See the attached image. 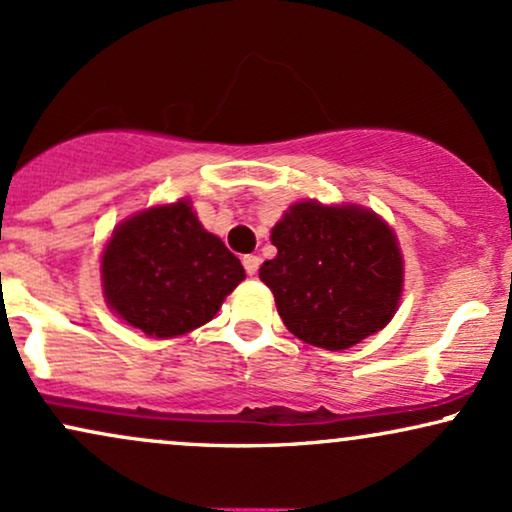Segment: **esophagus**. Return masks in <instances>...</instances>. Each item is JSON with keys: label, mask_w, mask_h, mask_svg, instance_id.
Returning <instances> with one entry per match:
<instances>
[{"label": "esophagus", "mask_w": 512, "mask_h": 512, "mask_svg": "<svg viewBox=\"0 0 512 512\" xmlns=\"http://www.w3.org/2000/svg\"><path fill=\"white\" fill-rule=\"evenodd\" d=\"M244 270L249 275H256L258 273V266H261V258L258 256H254V254H249V256H244Z\"/></svg>", "instance_id": "34e87169"}]
</instances>
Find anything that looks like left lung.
I'll list each match as a JSON object with an SVG mask.
<instances>
[{"mask_svg": "<svg viewBox=\"0 0 512 512\" xmlns=\"http://www.w3.org/2000/svg\"><path fill=\"white\" fill-rule=\"evenodd\" d=\"M277 256L258 277L301 342L344 351L380 332L403 292L394 230L363 206L299 201L270 232Z\"/></svg>", "mask_w": 512, "mask_h": 512, "instance_id": "8db88e82", "label": "left lung"}]
</instances>
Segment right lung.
Masks as SVG:
<instances>
[{
    "label": "right lung",
    "instance_id": "add662e5",
    "mask_svg": "<svg viewBox=\"0 0 512 512\" xmlns=\"http://www.w3.org/2000/svg\"><path fill=\"white\" fill-rule=\"evenodd\" d=\"M244 277L239 258L185 199L123 220L102 254L106 304L156 339L208 323Z\"/></svg>",
    "mask_w": 512,
    "mask_h": 512
}]
</instances>
